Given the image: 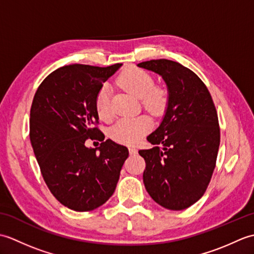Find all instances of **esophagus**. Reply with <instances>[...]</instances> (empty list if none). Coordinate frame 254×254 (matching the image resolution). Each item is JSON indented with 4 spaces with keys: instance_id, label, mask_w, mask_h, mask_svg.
<instances>
[{
    "instance_id": "obj_1",
    "label": "esophagus",
    "mask_w": 254,
    "mask_h": 254,
    "mask_svg": "<svg viewBox=\"0 0 254 254\" xmlns=\"http://www.w3.org/2000/svg\"><path fill=\"white\" fill-rule=\"evenodd\" d=\"M128 152H130L131 155H135L137 153V149H136V147L130 146V147H128Z\"/></svg>"
}]
</instances>
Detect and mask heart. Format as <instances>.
I'll return each mask as SVG.
<instances>
[{
  "mask_svg": "<svg viewBox=\"0 0 254 254\" xmlns=\"http://www.w3.org/2000/svg\"><path fill=\"white\" fill-rule=\"evenodd\" d=\"M123 88L136 96L145 109L155 116L164 113L169 102V95L166 88L156 86L154 77L148 72L138 67H130L122 72L118 78ZM96 110L102 120H109L112 117L111 94L107 85L99 89L96 96ZM152 121L146 116L123 118L111 127L110 135L115 141L122 144L138 142L149 128Z\"/></svg>",
  "mask_w": 254,
  "mask_h": 254,
  "instance_id": "b5f03b06",
  "label": "heart"
}]
</instances>
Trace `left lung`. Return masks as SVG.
Masks as SVG:
<instances>
[{
	"instance_id": "left-lung-1",
	"label": "left lung",
	"mask_w": 254,
	"mask_h": 254,
	"mask_svg": "<svg viewBox=\"0 0 254 254\" xmlns=\"http://www.w3.org/2000/svg\"><path fill=\"white\" fill-rule=\"evenodd\" d=\"M137 66L160 75L169 95L163 121L147 136L155 146L138 150L146 163L145 189L165 208H188L203 196L216 165V108L201 78L180 63L159 59Z\"/></svg>"
}]
</instances>
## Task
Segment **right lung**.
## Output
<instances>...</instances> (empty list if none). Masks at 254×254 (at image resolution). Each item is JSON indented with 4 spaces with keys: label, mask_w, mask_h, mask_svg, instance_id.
Wrapping results in <instances>:
<instances>
[{
    "label": "right lung",
    "mask_w": 254,
    "mask_h": 254,
    "mask_svg": "<svg viewBox=\"0 0 254 254\" xmlns=\"http://www.w3.org/2000/svg\"><path fill=\"white\" fill-rule=\"evenodd\" d=\"M122 64H72L56 69L38 87L30 109L29 136L41 175L59 202L76 212L105 204L116 190L128 150L96 124V96ZM88 138L103 143L85 146Z\"/></svg>",
    "instance_id": "obj_1"
}]
</instances>
